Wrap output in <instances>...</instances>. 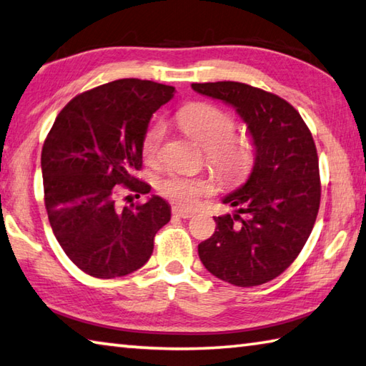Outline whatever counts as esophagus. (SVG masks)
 <instances>
[{
  "label": "esophagus",
  "instance_id": "34e87169",
  "mask_svg": "<svg viewBox=\"0 0 366 366\" xmlns=\"http://www.w3.org/2000/svg\"><path fill=\"white\" fill-rule=\"evenodd\" d=\"M172 214L177 217H182V219H189L194 216V211L184 209V208H181V206H172Z\"/></svg>",
  "mask_w": 366,
  "mask_h": 366
}]
</instances>
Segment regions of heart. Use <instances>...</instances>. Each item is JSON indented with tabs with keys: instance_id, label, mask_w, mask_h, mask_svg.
<instances>
[{
	"instance_id": "obj_1",
	"label": "heart",
	"mask_w": 366,
	"mask_h": 366,
	"mask_svg": "<svg viewBox=\"0 0 366 366\" xmlns=\"http://www.w3.org/2000/svg\"><path fill=\"white\" fill-rule=\"evenodd\" d=\"M181 128L200 142L206 150L209 164L225 181H240L254 163V147L244 137H235V119L229 112L211 104H192L177 115ZM166 134L164 123L158 122L145 131L142 157L147 163H157L162 157ZM164 197L172 202L194 208L204 195L212 194L214 184L206 177H194L172 172L158 185Z\"/></svg>"
}]
</instances>
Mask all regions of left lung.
<instances>
[{
  "label": "left lung",
  "mask_w": 366,
  "mask_h": 366,
  "mask_svg": "<svg viewBox=\"0 0 366 366\" xmlns=\"http://www.w3.org/2000/svg\"><path fill=\"white\" fill-rule=\"evenodd\" d=\"M192 89L234 107L254 147L247 182L222 198L235 211L214 217V234L198 244V256L235 287L267 283L290 267L314 229L320 206L314 139L293 105L270 92L237 81Z\"/></svg>",
  "instance_id": "1"
}]
</instances>
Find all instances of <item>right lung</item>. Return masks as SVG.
I'll return each mask as SVG.
<instances>
[{"instance_id": "add662e5", "label": "right lung", "mask_w": 366, "mask_h": 366, "mask_svg": "<svg viewBox=\"0 0 366 366\" xmlns=\"http://www.w3.org/2000/svg\"><path fill=\"white\" fill-rule=\"evenodd\" d=\"M172 86L123 78L78 94L57 115L41 152L44 204L65 254L86 274L115 278L141 269L171 206L152 195L117 206V185L149 194L136 177L142 139Z\"/></svg>"}]
</instances>
